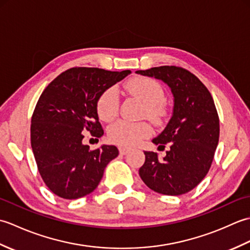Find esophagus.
<instances>
[{
	"mask_svg": "<svg viewBox=\"0 0 250 250\" xmlns=\"http://www.w3.org/2000/svg\"><path fill=\"white\" fill-rule=\"evenodd\" d=\"M130 151V148H126V147H119V152L120 155H126Z\"/></svg>",
	"mask_w": 250,
	"mask_h": 250,
	"instance_id": "1",
	"label": "esophagus"
}]
</instances>
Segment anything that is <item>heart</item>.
<instances>
[{
    "instance_id": "heart-1",
    "label": "heart",
    "mask_w": 250,
    "mask_h": 250,
    "mask_svg": "<svg viewBox=\"0 0 250 250\" xmlns=\"http://www.w3.org/2000/svg\"><path fill=\"white\" fill-rule=\"evenodd\" d=\"M125 90L139 99L145 105V114L148 119L160 124L166 110L164 91L160 83L148 77H135L125 83ZM119 99L115 87L107 88L101 93L97 102L98 115L103 121L113 120L118 114ZM108 139L120 146H134L151 135V128L146 122H130L126 120L116 121L109 125Z\"/></svg>"
}]
</instances>
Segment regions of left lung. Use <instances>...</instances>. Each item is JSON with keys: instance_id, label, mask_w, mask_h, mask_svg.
Returning a JSON list of instances; mask_svg holds the SVG:
<instances>
[{"instance_id": "1", "label": "left lung", "mask_w": 250, "mask_h": 250, "mask_svg": "<svg viewBox=\"0 0 250 250\" xmlns=\"http://www.w3.org/2000/svg\"><path fill=\"white\" fill-rule=\"evenodd\" d=\"M169 87L174 98L172 117L152 140L159 147L169 145L160 160L157 152L144 151L140 176L148 188L166 195L187 193L208 173L219 141V118L208 90L192 73L178 66L136 71Z\"/></svg>"}]
</instances>
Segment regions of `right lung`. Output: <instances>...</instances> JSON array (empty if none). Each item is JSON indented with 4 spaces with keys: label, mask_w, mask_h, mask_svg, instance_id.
<instances>
[{
    "label": "right lung",
    "mask_w": 250,
    "mask_h": 250,
    "mask_svg": "<svg viewBox=\"0 0 250 250\" xmlns=\"http://www.w3.org/2000/svg\"><path fill=\"white\" fill-rule=\"evenodd\" d=\"M131 71L73 67L55 78L41 94L31 121V146L44 183L62 199L91 193L107 164L119 155L114 145L90 150L83 131L104 134L97 111L98 99Z\"/></svg>",
    "instance_id": "obj_1"
}]
</instances>
